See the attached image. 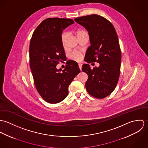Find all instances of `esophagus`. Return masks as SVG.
Returning a JSON list of instances; mask_svg holds the SVG:
<instances>
[{"label":"esophagus","mask_w":148,"mask_h":148,"mask_svg":"<svg viewBox=\"0 0 148 148\" xmlns=\"http://www.w3.org/2000/svg\"><path fill=\"white\" fill-rule=\"evenodd\" d=\"M79 67L80 69L82 71V64H79Z\"/></svg>","instance_id":"34e87169"}]
</instances>
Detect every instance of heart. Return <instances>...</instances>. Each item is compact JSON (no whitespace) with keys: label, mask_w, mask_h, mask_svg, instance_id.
Listing matches in <instances>:
<instances>
[{"label":"heart","mask_w":148,"mask_h":148,"mask_svg":"<svg viewBox=\"0 0 148 148\" xmlns=\"http://www.w3.org/2000/svg\"><path fill=\"white\" fill-rule=\"evenodd\" d=\"M75 34L77 38V39H80V38H82V37H83L86 35H88L87 32L83 29H77L75 31ZM66 34L65 33H64L62 36V42L63 45H65V42L66 41ZM70 59L76 61V62H80L82 60V55L79 52H73L71 53V55H70Z\"/></svg>","instance_id":"1"}]
</instances>
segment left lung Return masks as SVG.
<instances>
[{
	"label": "left lung",
	"mask_w": 148,
	"mask_h": 148,
	"mask_svg": "<svg viewBox=\"0 0 148 148\" xmlns=\"http://www.w3.org/2000/svg\"><path fill=\"white\" fill-rule=\"evenodd\" d=\"M74 20L89 33L91 45L86 51L85 61L100 64L92 69L89 64L83 65V72L88 76L86 89L92 96L104 99L114 90L120 77L121 52L117 33L110 21L98 15Z\"/></svg>",
	"instance_id": "8db88e82"
}]
</instances>
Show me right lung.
Listing matches in <instances>:
<instances>
[{"instance_id": "1", "label": "right lung", "mask_w": 148, "mask_h": 148, "mask_svg": "<svg viewBox=\"0 0 148 148\" xmlns=\"http://www.w3.org/2000/svg\"><path fill=\"white\" fill-rule=\"evenodd\" d=\"M74 23L71 19L47 18L37 27L29 44V65L35 87L48 103L61 102L68 94V86L80 72L78 64L66 62L65 68L56 65L65 60L62 42L63 29Z\"/></svg>"}]
</instances>
